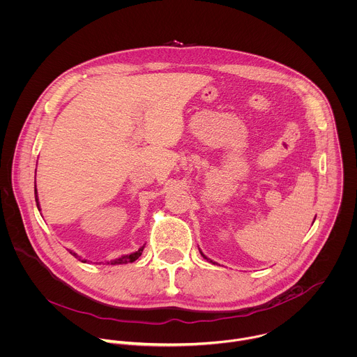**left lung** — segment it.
<instances>
[{
	"instance_id": "8db88e82",
	"label": "left lung",
	"mask_w": 357,
	"mask_h": 357,
	"mask_svg": "<svg viewBox=\"0 0 357 357\" xmlns=\"http://www.w3.org/2000/svg\"><path fill=\"white\" fill-rule=\"evenodd\" d=\"M314 220H316V218H314ZM200 253H202V250H200ZM202 256H203V257H204L207 261H210V263H213V264H214V261H213V260H210V259H207V257H206L203 253H202Z\"/></svg>"
}]
</instances>
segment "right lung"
<instances>
[{
    "instance_id": "obj_1",
    "label": "right lung",
    "mask_w": 357,
    "mask_h": 357,
    "mask_svg": "<svg viewBox=\"0 0 357 357\" xmlns=\"http://www.w3.org/2000/svg\"><path fill=\"white\" fill-rule=\"evenodd\" d=\"M34 199H36V204H37V208L40 210V204H38V197H37V189L34 188ZM143 249H144V246H142L137 252H135V253H130V255H126V256H122V257H119V259H115V260H112V261H109V263H107V264H111V266H115V264H126V263H133V261H136L140 256H142V252H143ZM72 256H75L76 259H79L80 260V257L76 255V253H73V252H69ZM83 261V260H82ZM84 263H86V260H84Z\"/></svg>"
}]
</instances>
